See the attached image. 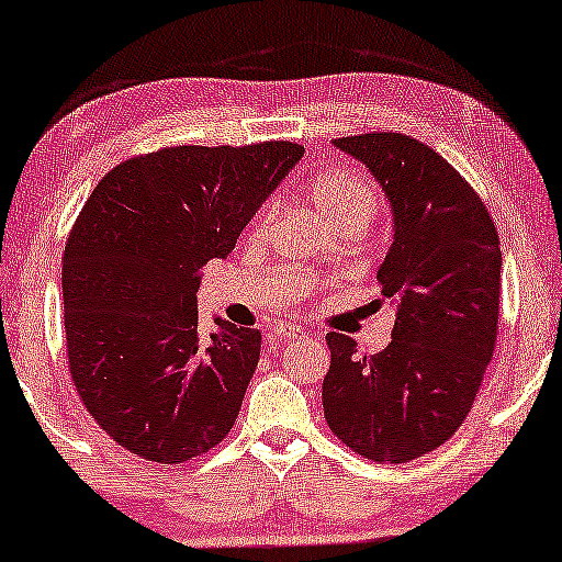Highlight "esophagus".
<instances>
[{"mask_svg":"<svg viewBox=\"0 0 562 562\" xmlns=\"http://www.w3.org/2000/svg\"><path fill=\"white\" fill-rule=\"evenodd\" d=\"M300 336V328H295V326H278L270 334V344H284V341H292V338H297Z\"/></svg>","mask_w":562,"mask_h":562,"instance_id":"esophagus-1","label":"esophagus"}]
</instances>
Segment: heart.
Returning <instances> with one entry per match:
<instances>
[{
	"mask_svg": "<svg viewBox=\"0 0 562 562\" xmlns=\"http://www.w3.org/2000/svg\"><path fill=\"white\" fill-rule=\"evenodd\" d=\"M311 203L328 226L361 224L367 228L379 209L374 188L353 172H326V176L315 178L311 186ZM274 213H278V201H267L262 216H259V228L270 224Z\"/></svg>",
	"mask_w": 562,
	"mask_h": 562,
	"instance_id": "heart-1",
	"label": "heart"
}]
</instances>
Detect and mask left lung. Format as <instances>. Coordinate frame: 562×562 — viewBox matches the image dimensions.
<instances>
[{
  "instance_id": "obj_1",
  "label": "left lung",
  "mask_w": 562,
  "mask_h": 562,
  "mask_svg": "<svg viewBox=\"0 0 562 562\" xmlns=\"http://www.w3.org/2000/svg\"><path fill=\"white\" fill-rule=\"evenodd\" d=\"M363 162L392 211L376 280L392 303V344L361 357L328 334L323 413L369 461L405 463L442 446L469 415L494 357L502 249L484 201L450 162L407 134L334 139Z\"/></svg>"
}]
</instances>
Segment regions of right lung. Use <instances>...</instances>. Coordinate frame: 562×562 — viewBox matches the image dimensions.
I'll return each mask as SVG.
<instances>
[{
	"mask_svg": "<svg viewBox=\"0 0 562 562\" xmlns=\"http://www.w3.org/2000/svg\"><path fill=\"white\" fill-rule=\"evenodd\" d=\"M303 153L165 147L116 165L78 213L63 255L70 376L130 453L183 463L234 428L262 334L216 318L201 336V270L232 255Z\"/></svg>",
	"mask_w": 562,
	"mask_h": 562,
	"instance_id": "obj_1",
	"label": "right lung"
}]
</instances>
